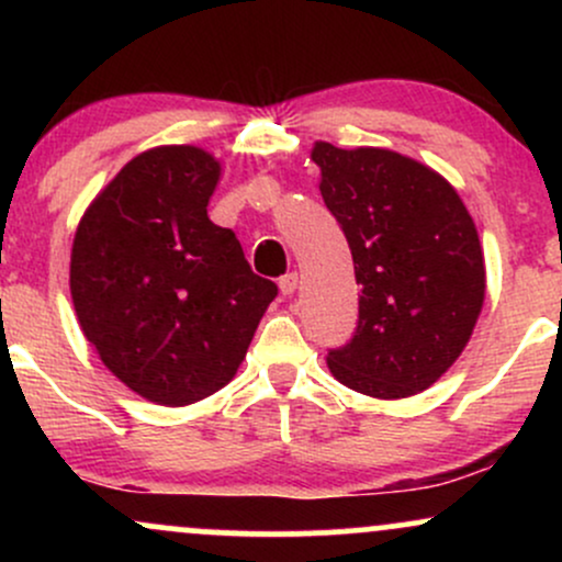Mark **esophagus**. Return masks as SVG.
Instances as JSON below:
<instances>
[{"label": "esophagus", "mask_w": 562, "mask_h": 562, "mask_svg": "<svg viewBox=\"0 0 562 562\" xmlns=\"http://www.w3.org/2000/svg\"><path fill=\"white\" fill-rule=\"evenodd\" d=\"M295 288H299V274L290 272V274H285V277H280V290H282V295H293Z\"/></svg>", "instance_id": "obj_1"}]
</instances>
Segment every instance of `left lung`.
Listing matches in <instances>:
<instances>
[{
  "instance_id": "obj_1",
  "label": "left lung",
  "mask_w": 562,
  "mask_h": 562,
  "mask_svg": "<svg viewBox=\"0 0 562 562\" xmlns=\"http://www.w3.org/2000/svg\"><path fill=\"white\" fill-rule=\"evenodd\" d=\"M312 158L362 288L351 340L327 348L330 372L375 398L425 391L460 357L483 306L473 218L447 179L398 153L317 142Z\"/></svg>"
}]
</instances>
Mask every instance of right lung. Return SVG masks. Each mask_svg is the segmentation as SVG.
Returning a JSON list of instances; mask_svg holds the SVG:
<instances>
[{"label": "right lung", "instance_id": "1", "mask_svg": "<svg viewBox=\"0 0 562 562\" xmlns=\"http://www.w3.org/2000/svg\"><path fill=\"white\" fill-rule=\"evenodd\" d=\"M218 164L190 145L132 158L83 214L70 295L87 340L121 383L184 406L229 383L277 299L235 232L209 218Z\"/></svg>", "mask_w": 562, "mask_h": 562}]
</instances>
